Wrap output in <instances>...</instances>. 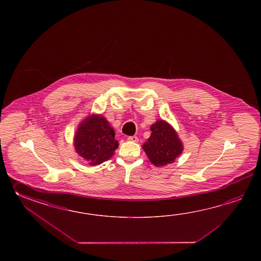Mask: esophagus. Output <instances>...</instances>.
Returning a JSON list of instances; mask_svg holds the SVG:
<instances>
[{
  "label": "esophagus",
  "mask_w": 261,
  "mask_h": 261,
  "mask_svg": "<svg viewBox=\"0 0 261 261\" xmlns=\"http://www.w3.org/2000/svg\"><path fill=\"white\" fill-rule=\"evenodd\" d=\"M128 141L129 142H134V143H137L138 142V138L136 136H129L128 137Z\"/></svg>",
  "instance_id": "1"
}]
</instances>
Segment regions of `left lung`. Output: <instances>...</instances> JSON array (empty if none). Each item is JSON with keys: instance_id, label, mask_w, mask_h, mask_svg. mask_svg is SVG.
<instances>
[{"instance_id": "obj_1", "label": "left lung", "mask_w": 261, "mask_h": 261, "mask_svg": "<svg viewBox=\"0 0 261 261\" xmlns=\"http://www.w3.org/2000/svg\"><path fill=\"white\" fill-rule=\"evenodd\" d=\"M150 128L151 135L143 144L150 162L156 167L172 164L184 150L183 143L176 130L163 119L156 120Z\"/></svg>"}]
</instances>
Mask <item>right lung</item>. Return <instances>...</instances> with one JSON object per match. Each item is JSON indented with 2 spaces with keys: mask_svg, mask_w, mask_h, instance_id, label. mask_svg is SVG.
Segmentation results:
<instances>
[{
  "mask_svg": "<svg viewBox=\"0 0 261 261\" xmlns=\"http://www.w3.org/2000/svg\"><path fill=\"white\" fill-rule=\"evenodd\" d=\"M115 129L102 115L91 114L78 125L73 136L74 150L90 166L100 165L115 155L118 142Z\"/></svg>",
  "mask_w": 261,
  "mask_h": 261,
  "instance_id": "obj_1",
  "label": "right lung"
}]
</instances>
